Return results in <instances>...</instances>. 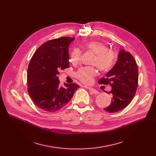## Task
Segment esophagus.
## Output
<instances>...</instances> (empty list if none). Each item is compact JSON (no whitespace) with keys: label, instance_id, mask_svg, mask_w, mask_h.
Masks as SVG:
<instances>
[{"label":"esophagus","instance_id":"1","mask_svg":"<svg viewBox=\"0 0 156 156\" xmlns=\"http://www.w3.org/2000/svg\"><path fill=\"white\" fill-rule=\"evenodd\" d=\"M87 88H88L89 90H90V92L91 93H92V94H99V92H98L97 90H96L95 89H94V88H91V87H86Z\"/></svg>","mask_w":156,"mask_h":156}]
</instances>
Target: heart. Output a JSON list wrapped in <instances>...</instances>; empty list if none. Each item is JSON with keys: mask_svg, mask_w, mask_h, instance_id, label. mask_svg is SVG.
I'll list each match as a JSON object with an SVG mask.
<instances>
[{"mask_svg": "<svg viewBox=\"0 0 156 156\" xmlns=\"http://www.w3.org/2000/svg\"><path fill=\"white\" fill-rule=\"evenodd\" d=\"M87 50L92 51L95 54L92 64L97 66L101 71H109L114 64L116 61V54L108 48L102 42L99 41H92L85 44ZM81 57V52L80 49L74 48L71 53L70 59L73 64L80 62ZM97 75V69L94 67L85 66L80 68L76 73V76L81 82L90 84L93 81L94 77Z\"/></svg>", "mask_w": 156, "mask_h": 156, "instance_id": "heart-1", "label": "heart"}]
</instances>
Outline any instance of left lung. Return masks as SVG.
I'll use <instances>...</instances> for the list:
<instances>
[{
    "label": "left lung",
    "instance_id": "1",
    "mask_svg": "<svg viewBox=\"0 0 156 156\" xmlns=\"http://www.w3.org/2000/svg\"><path fill=\"white\" fill-rule=\"evenodd\" d=\"M138 81V68L134 57L129 52L121 49L115 65L106 74L105 78L99 81L101 84H109L112 87L109 92H106L112 96L111 103L104 110L116 112L125 109L133 99Z\"/></svg>",
    "mask_w": 156,
    "mask_h": 156
}]
</instances>
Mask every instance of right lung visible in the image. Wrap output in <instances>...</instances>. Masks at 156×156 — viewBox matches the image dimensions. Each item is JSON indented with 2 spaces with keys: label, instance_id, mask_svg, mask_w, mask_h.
Returning <instances> with one entry per match:
<instances>
[{
  "label": "right lung",
  "instance_id": "add662e5",
  "mask_svg": "<svg viewBox=\"0 0 156 156\" xmlns=\"http://www.w3.org/2000/svg\"><path fill=\"white\" fill-rule=\"evenodd\" d=\"M75 38L61 37L41 45L28 66V91L31 99L41 109L54 112L71 99L77 88L76 83L59 85L60 70L69 67L68 46Z\"/></svg>",
  "mask_w": 156,
  "mask_h": 156
}]
</instances>
